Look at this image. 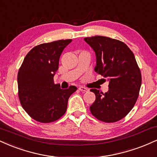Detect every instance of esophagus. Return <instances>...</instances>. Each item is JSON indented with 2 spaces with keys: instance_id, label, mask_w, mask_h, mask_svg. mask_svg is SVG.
Listing matches in <instances>:
<instances>
[{
  "instance_id": "obj_1",
  "label": "esophagus",
  "mask_w": 157,
  "mask_h": 157,
  "mask_svg": "<svg viewBox=\"0 0 157 157\" xmlns=\"http://www.w3.org/2000/svg\"><path fill=\"white\" fill-rule=\"evenodd\" d=\"M78 90H80V91H82V92H87L88 90L86 89V87H84V86H80V87L78 88Z\"/></svg>"
}]
</instances>
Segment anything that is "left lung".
<instances>
[{"mask_svg":"<svg viewBox=\"0 0 157 157\" xmlns=\"http://www.w3.org/2000/svg\"><path fill=\"white\" fill-rule=\"evenodd\" d=\"M84 40L96 55L95 71L109 81L106 93L90 90L95 95L90 112L102 122H117L128 115L137 100L142 84L140 70L133 52L124 42L103 36Z\"/></svg>","mask_w":157,"mask_h":157,"instance_id":"left-lung-1","label":"left lung"}]
</instances>
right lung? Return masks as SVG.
<instances>
[{"mask_svg":"<svg viewBox=\"0 0 157 157\" xmlns=\"http://www.w3.org/2000/svg\"><path fill=\"white\" fill-rule=\"evenodd\" d=\"M72 40L35 46L27 53L17 74L18 97L25 112L40 123L54 122L64 115L67 101L77 87L62 90L53 83L59 61Z\"/></svg>","mask_w":157,"mask_h":157,"instance_id":"obj_1","label":"right lung"}]
</instances>
